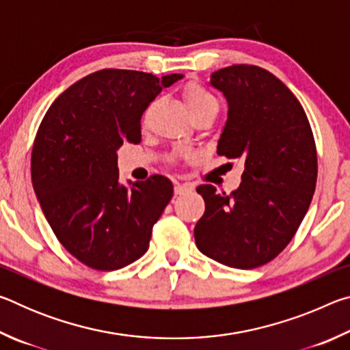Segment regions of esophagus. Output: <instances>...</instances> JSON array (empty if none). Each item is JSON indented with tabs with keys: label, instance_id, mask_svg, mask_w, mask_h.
Here are the masks:
<instances>
[{
	"label": "esophagus",
	"instance_id": "34e87169",
	"mask_svg": "<svg viewBox=\"0 0 350 350\" xmlns=\"http://www.w3.org/2000/svg\"><path fill=\"white\" fill-rule=\"evenodd\" d=\"M193 191V185H189V183H176L174 187V194L176 196H182V194Z\"/></svg>",
	"mask_w": 350,
	"mask_h": 350
}]
</instances>
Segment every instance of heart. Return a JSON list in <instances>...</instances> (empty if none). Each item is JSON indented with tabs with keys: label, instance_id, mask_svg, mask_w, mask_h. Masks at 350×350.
Segmentation results:
<instances>
[{
	"label": "heart",
	"instance_id": "obj_1",
	"mask_svg": "<svg viewBox=\"0 0 350 350\" xmlns=\"http://www.w3.org/2000/svg\"><path fill=\"white\" fill-rule=\"evenodd\" d=\"M183 100L188 108L189 116H198L202 112H211V114H217L219 103L216 97L213 96L210 91H206L204 86L198 85V83H189L183 90ZM191 157V154H185V159Z\"/></svg>",
	"mask_w": 350,
	"mask_h": 350
}]
</instances>
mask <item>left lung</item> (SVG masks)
Wrapping results in <instances>:
<instances>
[{
	"mask_svg": "<svg viewBox=\"0 0 350 350\" xmlns=\"http://www.w3.org/2000/svg\"><path fill=\"white\" fill-rule=\"evenodd\" d=\"M227 100L217 154L242 159L238 189L196 191L205 213L194 227L205 256L233 269H254L276 258L303 222L317 185L313 134L303 106L269 70L233 64L210 77Z\"/></svg>",
	"mask_w": 350,
	"mask_h": 350,
	"instance_id": "8db88e82",
	"label": "left lung"
}]
</instances>
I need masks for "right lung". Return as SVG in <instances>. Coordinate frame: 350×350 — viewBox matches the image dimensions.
<instances>
[{"label":"right lung","mask_w":350,"mask_h":350,"mask_svg":"<svg viewBox=\"0 0 350 350\" xmlns=\"http://www.w3.org/2000/svg\"><path fill=\"white\" fill-rule=\"evenodd\" d=\"M182 79L97 70L47 109L33 142V191L57 239L88 267L123 269L150 247L173 183L157 174L123 185L116 151L126 142L139 144L144 111L163 88Z\"/></svg>","instance_id":"1"}]
</instances>
